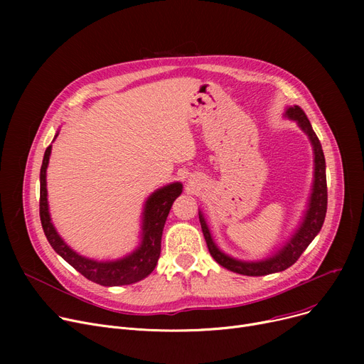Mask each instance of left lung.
I'll use <instances>...</instances> for the list:
<instances>
[{
  "label": "left lung",
  "mask_w": 364,
  "mask_h": 364,
  "mask_svg": "<svg viewBox=\"0 0 364 364\" xmlns=\"http://www.w3.org/2000/svg\"><path fill=\"white\" fill-rule=\"evenodd\" d=\"M286 117L289 119H294L298 122L299 128L307 134L314 150V181H313V192L309 200L307 213L304 215V220L298 230L292 237L288 240L279 252H276L273 257L261 259V261H240L236 258H232L225 255L218 250V246L213 240L211 232L206 225L203 214L199 211V221L202 232L208 245L209 254L213 258L223 265L224 269L235 272L237 274L243 276H265L272 273H279L286 269H289L292 264L298 261L301 254L307 250V246L313 242V239L318 235L320 228L324 223V217H326L328 209V184H326V162H324L323 149L320 144V140L317 139L316 132L307 118V114L299 106L288 107L286 110Z\"/></svg>",
  "instance_id": "obj_1"
}]
</instances>
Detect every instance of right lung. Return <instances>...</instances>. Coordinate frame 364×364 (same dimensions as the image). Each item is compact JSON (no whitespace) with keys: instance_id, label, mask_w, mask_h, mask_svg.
Here are the masks:
<instances>
[{"instance_id":"obj_1","label":"right lung","mask_w":364,"mask_h":364,"mask_svg":"<svg viewBox=\"0 0 364 364\" xmlns=\"http://www.w3.org/2000/svg\"><path fill=\"white\" fill-rule=\"evenodd\" d=\"M59 132L55 134V137ZM54 137V139H55ZM51 146L47 147L40 172V217L46 237L53 250L59 254L76 272L88 280L102 286H122L136 283L147 277L158 264L161 255V239L166 217L174 200L181 195L183 184L172 183L151 193L144 205L141 242L129 255L117 261H95L76 254L55 232L48 213L47 202V166Z\"/></svg>"}]
</instances>
